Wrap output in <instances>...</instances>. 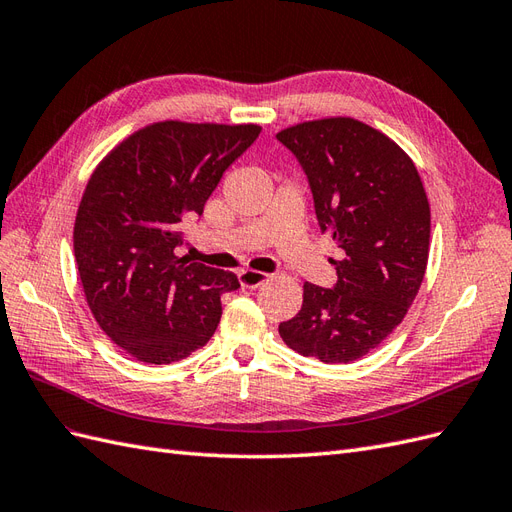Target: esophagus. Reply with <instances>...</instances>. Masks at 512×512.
I'll return each instance as SVG.
<instances>
[{
    "label": "esophagus",
    "instance_id": "esophagus-1",
    "mask_svg": "<svg viewBox=\"0 0 512 512\" xmlns=\"http://www.w3.org/2000/svg\"><path fill=\"white\" fill-rule=\"evenodd\" d=\"M238 279H240V285L244 287V289H255V287H259V285H264L266 281H268V274H264V272H259V270H240L238 272Z\"/></svg>",
    "mask_w": 512,
    "mask_h": 512
}]
</instances>
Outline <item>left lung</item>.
Wrapping results in <instances>:
<instances>
[{"label":"left lung","instance_id":"obj_1","mask_svg":"<svg viewBox=\"0 0 512 512\" xmlns=\"http://www.w3.org/2000/svg\"><path fill=\"white\" fill-rule=\"evenodd\" d=\"M276 139L306 175L321 233L343 253L332 259V287L304 283L302 309L279 326L281 339L326 364L358 360L401 324L425 279V188L397 143L352 118L304 122Z\"/></svg>","mask_w":512,"mask_h":512}]
</instances>
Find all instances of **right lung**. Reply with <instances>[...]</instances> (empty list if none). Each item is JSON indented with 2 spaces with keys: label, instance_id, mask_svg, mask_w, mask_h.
I'll return each instance as SVG.
<instances>
[{
  "label": "right lung",
  "instance_id": "1",
  "mask_svg": "<svg viewBox=\"0 0 512 512\" xmlns=\"http://www.w3.org/2000/svg\"><path fill=\"white\" fill-rule=\"evenodd\" d=\"M259 126L160 122L122 141L87 182L75 259L87 304L126 354L169 364L203 347L236 274L178 257L223 173Z\"/></svg>",
  "mask_w": 512,
  "mask_h": 512
}]
</instances>
